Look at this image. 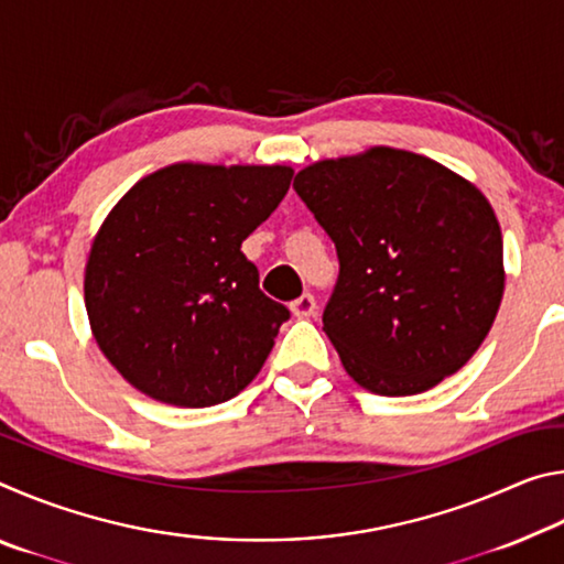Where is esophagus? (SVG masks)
Here are the masks:
<instances>
[{"label": "esophagus", "instance_id": "1", "mask_svg": "<svg viewBox=\"0 0 564 564\" xmlns=\"http://www.w3.org/2000/svg\"><path fill=\"white\" fill-rule=\"evenodd\" d=\"M291 311H293L299 318L316 316V299H313V293L299 295V299H295V301L291 303Z\"/></svg>", "mask_w": 564, "mask_h": 564}]
</instances>
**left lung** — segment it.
<instances>
[{"mask_svg": "<svg viewBox=\"0 0 564 564\" xmlns=\"http://www.w3.org/2000/svg\"><path fill=\"white\" fill-rule=\"evenodd\" d=\"M295 194L336 243L323 330L348 376L415 395L460 370L498 316L502 234L480 191L400 149L321 161Z\"/></svg>", "mask_w": 564, "mask_h": 564, "instance_id": "obj_1", "label": "left lung"}]
</instances>
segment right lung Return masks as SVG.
Returning a JSON list of instances; mask_svg holds the SVG:
<instances>
[{
	"label": "right lung",
	"instance_id": "add662e5",
	"mask_svg": "<svg viewBox=\"0 0 564 564\" xmlns=\"http://www.w3.org/2000/svg\"><path fill=\"white\" fill-rule=\"evenodd\" d=\"M289 166L178 164L141 178L94 238L84 301L104 356L161 403L208 408L259 376L283 303L241 243L289 194Z\"/></svg>",
	"mask_w": 564,
	"mask_h": 564
}]
</instances>
